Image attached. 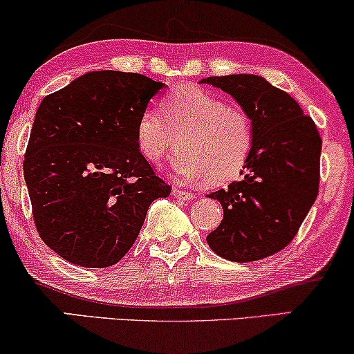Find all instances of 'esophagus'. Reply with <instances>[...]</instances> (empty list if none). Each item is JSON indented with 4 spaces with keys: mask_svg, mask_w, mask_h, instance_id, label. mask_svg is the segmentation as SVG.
Returning a JSON list of instances; mask_svg holds the SVG:
<instances>
[{
    "mask_svg": "<svg viewBox=\"0 0 354 354\" xmlns=\"http://www.w3.org/2000/svg\"><path fill=\"white\" fill-rule=\"evenodd\" d=\"M172 195L176 196L177 200H182V201H190L192 198H194V194H190V192H187V190H182L180 187H174Z\"/></svg>",
    "mask_w": 354,
    "mask_h": 354,
    "instance_id": "esophagus-1",
    "label": "esophagus"
}]
</instances>
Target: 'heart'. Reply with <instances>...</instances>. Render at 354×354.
Segmentation results:
<instances>
[{
	"mask_svg": "<svg viewBox=\"0 0 354 354\" xmlns=\"http://www.w3.org/2000/svg\"><path fill=\"white\" fill-rule=\"evenodd\" d=\"M172 171L183 182L223 185L241 176L254 148V125L245 110L196 86H178L148 107L136 122V143L149 162L158 164L176 145Z\"/></svg>",
	"mask_w": 354,
	"mask_h": 354,
	"instance_id": "heart-1",
	"label": "heart"
}]
</instances>
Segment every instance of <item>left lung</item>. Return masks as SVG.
Returning <instances> with one entry per match:
<instances>
[{"instance_id":"8db88e82","label":"left lung","mask_w":354,"mask_h":354,"mask_svg":"<svg viewBox=\"0 0 354 354\" xmlns=\"http://www.w3.org/2000/svg\"><path fill=\"white\" fill-rule=\"evenodd\" d=\"M200 82L232 95L254 125L242 178L208 195L221 203L223 221L206 242L226 260H261L295 239L317 198L322 140L299 104L261 76H209Z\"/></svg>"}]
</instances>
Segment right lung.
Listing matches in <instances>:
<instances>
[{
  "label": "right lung",
  "mask_w": 354,
  "mask_h": 354,
  "mask_svg": "<svg viewBox=\"0 0 354 354\" xmlns=\"http://www.w3.org/2000/svg\"><path fill=\"white\" fill-rule=\"evenodd\" d=\"M166 84L138 73L91 71L37 109L24 178L39 236L86 268L115 265L149 205L171 195L140 153L136 122Z\"/></svg>",
  "instance_id": "1"
}]
</instances>
